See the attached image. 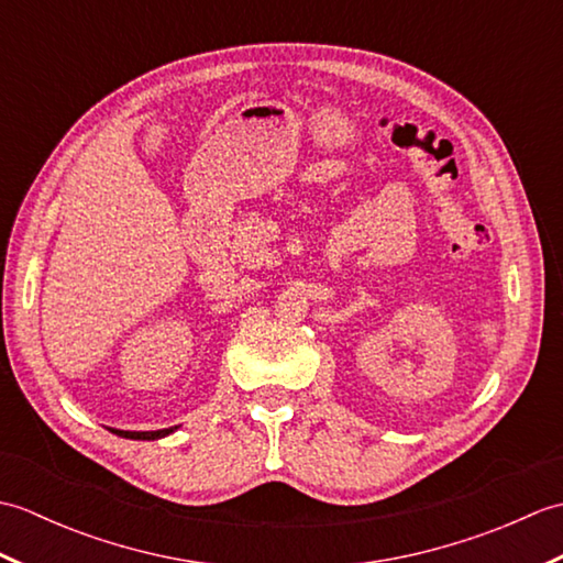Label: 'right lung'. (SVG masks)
Returning <instances> with one entry per match:
<instances>
[{"label":"right lung","instance_id":"obj_1","mask_svg":"<svg viewBox=\"0 0 563 563\" xmlns=\"http://www.w3.org/2000/svg\"><path fill=\"white\" fill-rule=\"evenodd\" d=\"M174 430H176V426L164 428V430H113V433L121 438H130V440H157V438L174 433Z\"/></svg>","mask_w":563,"mask_h":563}]
</instances>
